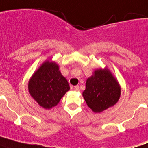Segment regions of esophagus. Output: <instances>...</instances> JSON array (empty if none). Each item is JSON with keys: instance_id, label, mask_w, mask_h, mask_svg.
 Segmentation results:
<instances>
[{"instance_id": "esophagus-1", "label": "esophagus", "mask_w": 148, "mask_h": 148, "mask_svg": "<svg viewBox=\"0 0 148 148\" xmlns=\"http://www.w3.org/2000/svg\"><path fill=\"white\" fill-rule=\"evenodd\" d=\"M74 90H76V91H79V90H80V88H79V86H74Z\"/></svg>"}]
</instances>
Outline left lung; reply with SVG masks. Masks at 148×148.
Masks as SVG:
<instances>
[{
	"instance_id": "1",
	"label": "left lung",
	"mask_w": 148,
	"mask_h": 148,
	"mask_svg": "<svg viewBox=\"0 0 148 148\" xmlns=\"http://www.w3.org/2000/svg\"><path fill=\"white\" fill-rule=\"evenodd\" d=\"M121 88L117 80L108 69L95 71L86 81L83 97L88 106L99 113L114 105L119 100Z\"/></svg>"
}]
</instances>
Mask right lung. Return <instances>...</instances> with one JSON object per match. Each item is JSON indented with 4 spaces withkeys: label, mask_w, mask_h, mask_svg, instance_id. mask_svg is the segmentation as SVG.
<instances>
[{
    "label": "right lung",
    "mask_w": 148,
    "mask_h": 148,
    "mask_svg": "<svg viewBox=\"0 0 148 148\" xmlns=\"http://www.w3.org/2000/svg\"><path fill=\"white\" fill-rule=\"evenodd\" d=\"M69 89V84L59 71L58 65L49 61L40 66L28 84L31 95L45 109L57 105Z\"/></svg>",
    "instance_id": "1"
}]
</instances>
